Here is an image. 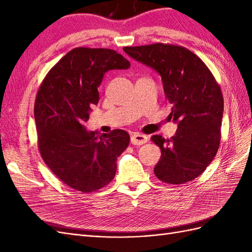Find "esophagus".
<instances>
[{
  "label": "esophagus",
  "mask_w": 252,
  "mask_h": 252,
  "mask_svg": "<svg viewBox=\"0 0 252 252\" xmlns=\"http://www.w3.org/2000/svg\"><path fill=\"white\" fill-rule=\"evenodd\" d=\"M147 142H148V136L147 135L139 133V132H134L131 135V143L133 145H138V146H140V145H143V144L147 143Z\"/></svg>",
  "instance_id": "34e87169"
}]
</instances>
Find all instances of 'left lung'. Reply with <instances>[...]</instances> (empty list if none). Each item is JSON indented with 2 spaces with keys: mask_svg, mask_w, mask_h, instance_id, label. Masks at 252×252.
Here are the masks:
<instances>
[{
  "mask_svg": "<svg viewBox=\"0 0 252 252\" xmlns=\"http://www.w3.org/2000/svg\"><path fill=\"white\" fill-rule=\"evenodd\" d=\"M123 49L161 74L165 96L172 105L169 117L178 123L170 139L151 136L162 152L156 177L173 185L194 180L220 146L224 111L220 85L203 61L180 45L156 43Z\"/></svg>",
  "mask_w": 252,
  "mask_h": 252,
  "instance_id": "left-lung-1",
  "label": "left lung"
}]
</instances>
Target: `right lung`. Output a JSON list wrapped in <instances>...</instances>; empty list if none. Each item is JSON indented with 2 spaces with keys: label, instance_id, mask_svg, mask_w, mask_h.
I'll use <instances>...</instances> for the list:
<instances>
[{
  "label": "right lung",
  "instance_id": "add662e5",
  "mask_svg": "<svg viewBox=\"0 0 252 252\" xmlns=\"http://www.w3.org/2000/svg\"><path fill=\"white\" fill-rule=\"evenodd\" d=\"M129 67L116 50L77 47L51 68L37 90V147L53 174L72 189L95 191L116 175L118 157L130 136L122 129L97 134L87 131L84 123L100 100L97 87L105 72Z\"/></svg>",
  "mask_w": 252,
  "mask_h": 252
}]
</instances>
